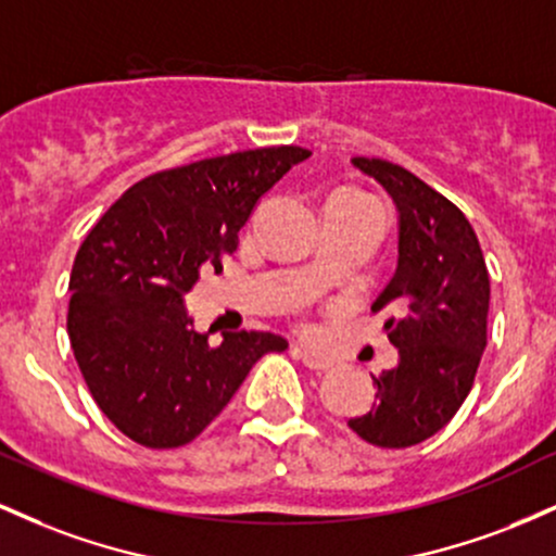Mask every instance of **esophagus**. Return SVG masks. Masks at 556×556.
Instances as JSON below:
<instances>
[{
  "label": "esophagus",
  "mask_w": 556,
  "mask_h": 556,
  "mask_svg": "<svg viewBox=\"0 0 556 556\" xmlns=\"http://www.w3.org/2000/svg\"><path fill=\"white\" fill-rule=\"evenodd\" d=\"M292 355H295L298 361H303L305 368H311V371H329L331 366H334V361L329 358V355L318 353V350H311V348H292Z\"/></svg>",
  "instance_id": "esophagus-1"
}]
</instances>
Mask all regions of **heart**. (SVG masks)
Returning a JSON list of instances; mask_svg holds the SVG:
<instances>
[{"label":"heart","mask_w":556,"mask_h":556,"mask_svg":"<svg viewBox=\"0 0 556 556\" xmlns=\"http://www.w3.org/2000/svg\"><path fill=\"white\" fill-rule=\"evenodd\" d=\"M348 195H355V193H348ZM358 198H361V195H358Z\"/></svg>","instance_id":"b5f03b06"}]
</instances>
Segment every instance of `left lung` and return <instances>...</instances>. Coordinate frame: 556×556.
<instances>
[{
  "mask_svg": "<svg viewBox=\"0 0 556 556\" xmlns=\"http://www.w3.org/2000/svg\"><path fill=\"white\" fill-rule=\"evenodd\" d=\"M397 208V269L371 311L400 361L371 376L376 402L348 426L368 444L402 450L450 424L473 387L486 350L489 271L481 245L455 203L384 159L355 156Z\"/></svg>",
  "mask_w": 556,
  "mask_h": 556,
  "instance_id": "left-lung-1",
  "label": "left lung"
}]
</instances>
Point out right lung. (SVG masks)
Instances as JSON below:
<instances>
[{
    "instance_id": "add662e5",
    "label": "right lung",
    "mask_w": 556,
    "mask_h": 556,
    "mask_svg": "<svg viewBox=\"0 0 556 556\" xmlns=\"http://www.w3.org/2000/svg\"><path fill=\"white\" fill-rule=\"evenodd\" d=\"M308 156L277 146L156 172L127 188L83 240L70 274V344L96 405L132 442H193L253 363L287 350L271 331H225L212 348L185 295L201 271H222L261 195Z\"/></svg>"
}]
</instances>
